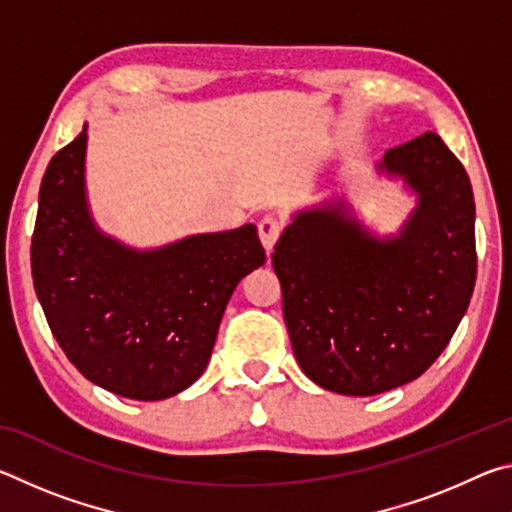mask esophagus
<instances>
[{
	"label": "esophagus",
	"mask_w": 512,
	"mask_h": 512,
	"mask_svg": "<svg viewBox=\"0 0 512 512\" xmlns=\"http://www.w3.org/2000/svg\"><path fill=\"white\" fill-rule=\"evenodd\" d=\"M257 232H259V239H262V244L266 248V253H271L275 241L280 239V235H282V221H277L275 216H264V219L257 223Z\"/></svg>",
	"instance_id": "esophagus-1"
}]
</instances>
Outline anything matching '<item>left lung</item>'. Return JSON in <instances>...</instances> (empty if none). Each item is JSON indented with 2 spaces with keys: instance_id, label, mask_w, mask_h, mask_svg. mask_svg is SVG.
<instances>
[{
  "instance_id": "1",
  "label": "left lung",
  "mask_w": 512,
  "mask_h": 512,
  "mask_svg": "<svg viewBox=\"0 0 512 512\" xmlns=\"http://www.w3.org/2000/svg\"><path fill=\"white\" fill-rule=\"evenodd\" d=\"M379 171L418 194L379 239L345 201L311 207L275 244L293 354L332 393L368 397L418 379L452 341L476 282L470 178L436 133L386 151Z\"/></svg>"
}]
</instances>
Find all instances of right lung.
Instances as JSON below:
<instances>
[{"mask_svg":"<svg viewBox=\"0 0 512 512\" xmlns=\"http://www.w3.org/2000/svg\"><path fill=\"white\" fill-rule=\"evenodd\" d=\"M85 144L83 126L42 178L33 287L83 377L131 400H164L203 375L232 291L266 253L253 223L155 250L103 235L85 198Z\"/></svg>","mask_w":512,"mask_h":512,"instance_id":"add662e5","label":"right lung"}]
</instances>
